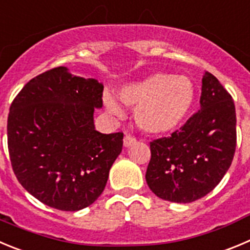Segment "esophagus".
Returning a JSON list of instances; mask_svg holds the SVG:
<instances>
[{
    "mask_svg": "<svg viewBox=\"0 0 250 250\" xmlns=\"http://www.w3.org/2000/svg\"><path fill=\"white\" fill-rule=\"evenodd\" d=\"M134 142H136V138L132 136H129V134H125V139H123V143H125V147H129L130 145H133Z\"/></svg>",
    "mask_w": 250,
    "mask_h": 250,
    "instance_id": "obj_1",
    "label": "esophagus"
}]
</instances>
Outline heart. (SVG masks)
I'll use <instances>...</instances> for the list:
<instances>
[{
    "instance_id": "1",
    "label": "heart",
    "mask_w": 250,
    "mask_h": 250,
    "mask_svg": "<svg viewBox=\"0 0 250 250\" xmlns=\"http://www.w3.org/2000/svg\"><path fill=\"white\" fill-rule=\"evenodd\" d=\"M125 104L134 107L139 128L149 133H163L184 120L194 101V86L184 76L156 73L120 89ZM104 104L111 113L122 114V107L114 96L105 93Z\"/></svg>"
}]
</instances>
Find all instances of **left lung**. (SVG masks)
Here are the masks:
<instances>
[{"mask_svg": "<svg viewBox=\"0 0 250 250\" xmlns=\"http://www.w3.org/2000/svg\"><path fill=\"white\" fill-rule=\"evenodd\" d=\"M201 109L169 137L154 139L146 181L157 197L190 203L218 186L237 146L233 98L209 72L202 80Z\"/></svg>", "mask_w": 250, "mask_h": 250, "instance_id": "1", "label": "left lung"}]
</instances>
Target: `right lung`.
<instances>
[{
  "mask_svg": "<svg viewBox=\"0 0 250 250\" xmlns=\"http://www.w3.org/2000/svg\"><path fill=\"white\" fill-rule=\"evenodd\" d=\"M103 84L71 75L66 67L43 72L11 103L7 142L16 177L27 192L52 208L75 212L104 189L123 147V133L94 129Z\"/></svg>",
  "mask_w": 250,
  "mask_h": 250,
  "instance_id": "1",
  "label": "right lung"
}]
</instances>
